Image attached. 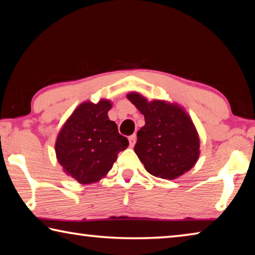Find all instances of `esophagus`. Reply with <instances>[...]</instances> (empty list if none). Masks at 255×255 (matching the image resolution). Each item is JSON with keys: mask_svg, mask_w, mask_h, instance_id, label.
Segmentation results:
<instances>
[{"mask_svg": "<svg viewBox=\"0 0 255 255\" xmlns=\"http://www.w3.org/2000/svg\"><path fill=\"white\" fill-rule=\"evenodd\" d=\"M128 139H129V144H130V146L132 147V146L135 145V143H136V135H135V133H132V135L129 136Z\"/></svg>", "mask_w": 255, "mask_h": 255, "instance_id": "34e87169", "label": "esophagus"}]
</instances>
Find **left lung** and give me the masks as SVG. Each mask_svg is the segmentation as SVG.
I'll list each match as a JSON object with an SVG mask.
<instances>
[{"instance_id": "1", "label": "left lung", "mask_w": 255, "mask_h": 255, "mask_svg": "<svg viewBox=\"0 0 255 255\" xmlns=\"http://www.w3.org/2000/svg\"><path fill=\"white\" fill-rule=\"evenodd\" d=\"M127 98L145 117L133 149L146 171L157 178L173 180L191 169L199 157L200 141L184 110L165 101L148 102L135 92Z\"/></svg>"}]
</instances>
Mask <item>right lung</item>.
<instances>
[{"mask_svg":"<svg viewBox=\"0 0 255 255\" xmlns=\"http://www.w3.org/2000/svg\"><path fill=\"white\" fill-rule=\"evenodd\" d=\"M111 103L84 102L76 108L60 129L55 150L64 171L77 182L89 184L102 179L111 170L119 152L128 147V139L118 132L108 117Z\"/></svg>","mask_w":255,"mask_h":255,"instance_id":"1","label":"right lung"}]
</instances>
